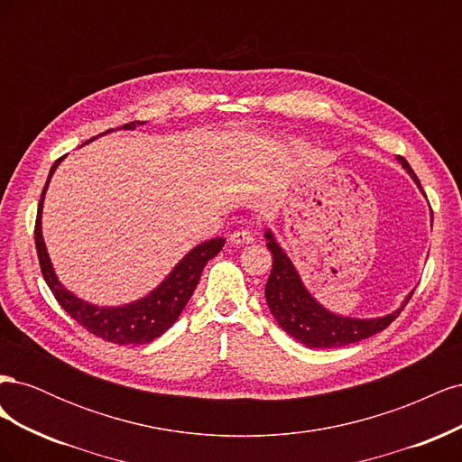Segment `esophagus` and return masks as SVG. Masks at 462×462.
Listing matches in <instances>:
<instances>
[{"instance_id":"34e87169","label":"esophagus","mask_w":462,"mask_h":462,"mask_svg":"<svg viewBox=\"0 0 462 462\" xmlns=\"http://www.w3.org/2000/svg\"><path fill=\"white\" fill-rule=\"evenodd\" d=\"M229 243H231L233 246L250 245V243H254V233L250 231L248 227H241V229H236V231H233V233L229 235Z\"/></svg>"}]
</instances>
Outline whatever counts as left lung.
Wrapping results in <instances>:
<instances>
[{"label":"left lung","mask_w":462,"mask_h":462,"mask_svg":"<svg viewBox=\"0 0 462 462\" xmlns=\"http://www.w3.org/2000/svg\"><path fill=\"white\" fill-rule=\"evenodd\" d=\"M399 162L422 190L420 180L414 175L409 162L402 156H399ZM265 241H268L265 246L273 254L272 273L268 283H265V302H268L270 310L282 329H285L291 337H295L299 343H304L310 348H333L372 337V335L383 331L401 314L404 304L412 297L411 292L399 310L383 318L355 319L335 316L326 310L324 306L318 304L310 292L306 291L295 265L291 263L289 256L283 253V248L277 245L272 231H265Z\"/></svg>","instance_id":"obj_1"}]
</instances>
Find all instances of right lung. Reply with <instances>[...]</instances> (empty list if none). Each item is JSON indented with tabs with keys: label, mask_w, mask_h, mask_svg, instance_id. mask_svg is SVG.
<instances>
[{
	"label": "right lung",
	"mask_w": 462,
	"mask_h": 462,
	"mask_svg": "<svg viewBox=\"0 0 462 462\" xmlns=\"http://www.w3.org/2000/svg\"><path fill=\"white\" fill-rule=\"evenodd\" d=\"M136 125H143V121H133V123L123 125V129H134ZM61 160L63 158L55 160V163L51 165L44 190H42L38 214H36L34 243H36L42 275H44L48 287L51 289L55 300L61 304V309L71 316L79 326L94 333L96 337L109 343H117V345L150 343L175 324V319L180 316V312H183L189 299L192 297L194 289H197L200 282L204 265L208 263V260L217 256L223 245H226V239L217 236V239H209L199 245L197 248H192L190 253L175 265L173 272L163 279V283L153 289L148 297L141 300L125 304V306H116V309H106V306H94L80 300L58 282V277H55L51 268L44 239H42V204H44V194H46L50 179Z\"/></svg>",
	"instance_id": "add662e5"
}]
</instances>
